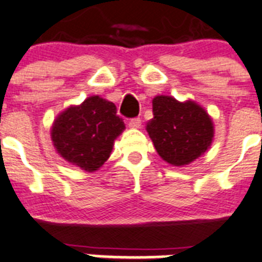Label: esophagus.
<instances>
[{
  "instance_id": "obj_1",
  "label": "esophagus",
  "mask_w": 262,
  "mask_h": 262,
  "mask_svg": "<svg viewBox=\"0 0 262 262\" xmlns=\"http://www.w3.org/2000/svg\"><path fill=\"white\" fill-rule=\"evenodd\" d=\"M129 126H130L132 129H138V128H141V119H138V117H136V119L129 120Z\"/></svg>"
}]
</instances>
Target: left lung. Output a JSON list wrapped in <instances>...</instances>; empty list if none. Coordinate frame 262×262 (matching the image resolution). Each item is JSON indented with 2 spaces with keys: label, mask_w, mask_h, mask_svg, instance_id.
Wrapping results in <instances>:
<instances>
[{
  "label": "left lung",
  "mask_w": 262,
  "mask_h": 262,
  "mask_svg": "<svg viewBox=\"0 0 262 262\" xmlns=\"http://www.w3.org/2000/svg\"><path fill=\"white\" fill-rule=\"evenodd\" d=\"M152 115L146 130L159 157L171 166H188L210 148L213 119L192 99L179 102L173 96H155Z\"/></svg>",
  "instance_id": "left-lung-1"
}]
</instances>
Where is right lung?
Masks as SVG:
<instances>
[{
	"label": "right lung",
	"instance_id": "1",
	"mask_svg": "<svg viewBox=\"0 0 262 262\" xmlns=\"http://www.w3.org/2000/svg\"><path fill=\"white\" fill-rule=\"evenodd\" d=\"M124 129L125 124L116 115V105L93 95L58 114L52 124L51 140L68 163L94 172L107 162L115 140Z\"/></svg>",
	"mask_w": 262,
	"mask_h": 262
}]
</instances>
